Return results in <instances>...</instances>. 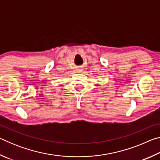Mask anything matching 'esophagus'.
Returning <instances> with one entry per match:
<instances>
[{
  "label": "esophagus",
  "instance_id": "obj_1",
  "mask_svg": "<svg viewBox=\"0 0 160 160\" xmlns=\"http://www.w3.org/2000/svg\"><path fill=\"white\" fill-rule=\"evenodd\" d=\"M78 72H81V70H80V69L78 70Z\"/></svg>",
  "mask_w": 160,
  "mask_h": 160
}]
</instances>
